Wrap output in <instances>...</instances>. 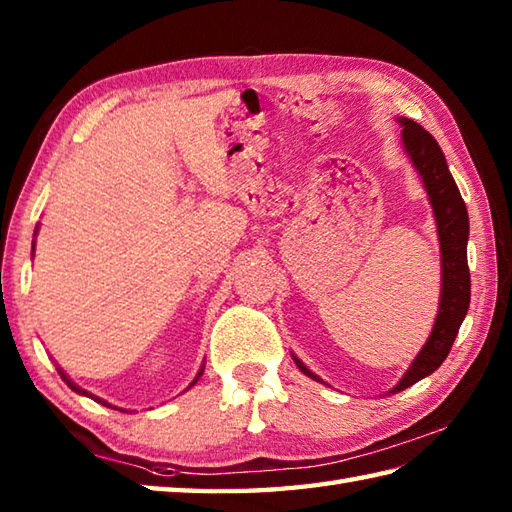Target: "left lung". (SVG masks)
Returning a JSON list of instances; mask_svg holds the SVG:
<instances>
[{
  "label": "left lung",
  "instance_id": "8db88e82",
  "mask_svg": "<svg viewBox=\"0 0 512 512\" xmlns=\"http://www.w3.org/2000/svg\"><path fill=\"white\" fill-rule=\"evenodd\" d=\"M398 123L402 127V147H405L413 169L418 171L422 187L429 195L433 217H436L442 284L436 323H433L429 339L422 345L418 356L413 358V363L409 365L405 376L398 380V385L394 389H389V394H398V391L411 387L422 378H427L444 363V358L451 352L455 336H458L466 312H469L471 301V275L469 262H466L469 213H466V204L462 200L458 184H455L451 176L447 158H444L436 138H433L422 125L411 121V118L400 116ZM292 358H295V363L303 374L317 380V383H323V380L314 372H310L295 354H292Z\"/></svg>",
  "mask_w": 512,
  "mask_h": 512
}]
</instances>
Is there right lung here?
Returning <instances> with one entry per match:
<instances>
[{
  "instance_id": "obj_1",
  "label": "right lung",
  "mask_w": 512,
  "mask_h": 512,
  "mask_svg": "<svg viewBox=\"0 0 512 512\" xmlns=\"http://www.w3.org/2000/svg\"><path fill=\"white\" fill-rule=\"evenodd\" d=\"M37 231H39V228H35V235H37ZM32 250H35V242H32ZM57 369H59V374H61V378L65 380V383H68V387H70V389H74V391H76V394H81V396H88V398H92V400H96V402H101V405H105V407H110V409H118V407L110 405V402H105L103 398H99V396H94V394H90V391H85V389H81V387H79V385H76V383H72V380L68 378V374H65L61 367H57ZM202 372H204V365L200 367V372H198V376H195V378L191 380V385H189L187 389H191V387H193L195 383H198V380H200V376H202ZM121 411H125V413H127V409H121Z\"/></svg>"
}]
</instances>
